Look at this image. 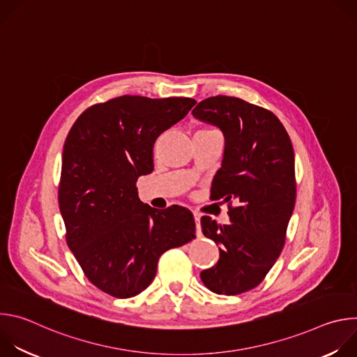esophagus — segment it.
Here are the masks:
<instances>
[{
	"label": "esophagus",
	"instance_id": "1",
	"mask_svg": "<svg viewBox=\"0 0 357 357\" xmlns=\"http://www.w3.org/2000/svg\"><path fill=\"white\" fill-rule=\"evenodd\" d=\"M193 218H195V223H196V231H197V234H200V213L193 212Z\"/></svg>",
	"mask_w": 357,
	"mask_h": 357
}]
</instances>
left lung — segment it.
<instances>
[{
  "label": "left lung",
  "mask_w": 357,
  "mask_h": 357,
  "mask_svg": "<svg viewBox=\"0 0 357 357\" xmlns=\"http://www.w3.org/2000/svg\"><path fill=\"white\" fill-rule=\"evenodd\" d=\"M192 114L225 134L223 164L211 192L229 203L231 222L200 219L203 234L220 245L219 261L200 278L219 295H238L266 278L285 244L296 197L292 142L274 113L238 97H208Z\"/></svg>",
  "instance_id": "obj_1"
}]
</instances>
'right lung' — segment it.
I'll list each match as a JSON object with an SVG mask.
<instances>
[{
    "label": "right lung",
    "mask_w": 357,
    "mask_h": 357,
    "mask_svg": "<svg viewBox=\"0 0 357 357\" xmlns=\"http://www.w3.org/2000/svg\"><path fill=\"white\" fill-rule=\"evenodd\" d=\"M195 105L120 96L86 109L66 137L58 192L66 243L87 280L112 296L144 291L162 254L195 238L190 211L152 209L135 185L154 169L155 139Z\"/></svg>",
    "instance_id": "right-lung-1"
}]
</instances>
